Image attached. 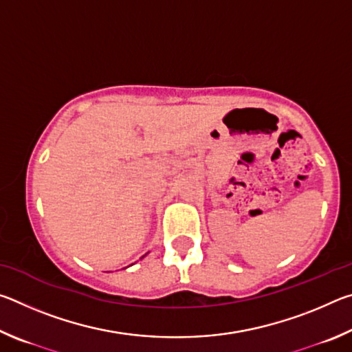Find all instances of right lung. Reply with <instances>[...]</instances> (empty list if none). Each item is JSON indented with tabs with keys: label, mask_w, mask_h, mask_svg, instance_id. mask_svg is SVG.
Instances as JSON below:
<instances>
[{
	"label": "right lung",
	"mask_w": 352,
	"mask_h": 352,
	"mask_svg": "<svg viewBox=\"0 0 352 352\" xmlns=\"http://www.w3.org/2000/svg\"><path fill=\"white\" fill-rule=\"evenodd\" d=\"M142 258H144V256H142ZM142 258H141V259H142Z\"/></svg>",
	"instance_id": "add662e5"
}]
</instances>
